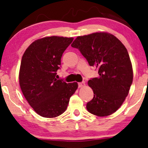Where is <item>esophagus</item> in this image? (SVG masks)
Instances as JSON below:
<instances>
[{
  "instance_id": "esophagus-1",
  "label": "esophagus",
  "mask_w": 148,
  "mask_h": 148,
  "mask_svg": "<svg viewBox=\"0 0 148 148\" xmlns=\"http://www.w3.org/2000/svg\"><path fill=\"white\" fill-rule=\"evenodd\" d=\"M78 86H79V88H81V87L84 86H85V82H82L78 83Z\"/></svg>"
}]
</instances>
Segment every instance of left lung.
I'll list each match as a JSON object with an SVG mask.
<instances>
[{"label":"left lung","instance_id":"1","mask_svg":"<svg viewBox=\"0 0 148 148\" xmlns=\"http://www.w3.org/2000/svg\"><path fill=\"white\" fill-rule=\"evenodd\" d=\"M71 47L79 49L89 65L98 69L99 76L88 82L94 97L87 103V110L98 116L115 112L125 101L132 83V66L126 48L107 32L78 36Z\"/></svg>","mask_w":148,"mask_h":148}]
</instances>
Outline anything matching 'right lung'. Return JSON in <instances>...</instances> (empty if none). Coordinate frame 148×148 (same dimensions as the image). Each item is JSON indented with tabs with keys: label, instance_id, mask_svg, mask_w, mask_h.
<instances>
[{
	"label": "right lung",
	"instance_id": "obj_1",
	"mask_svg": "<svg viewBox=\"0 0 148 148\" xmlns=\"http://www.w3.org/2000/svg\"><path fill=\"white\" fill-rule=\"evenodd\" d=\"M73 38L50 36L36 40L22 58L19 84L25 99L37 114L53 118L66 110L77 82L56 79L61 58Z\"/></svg>",
	"mask_w": 148,
	"mask_h": 148
}]
</instances>
